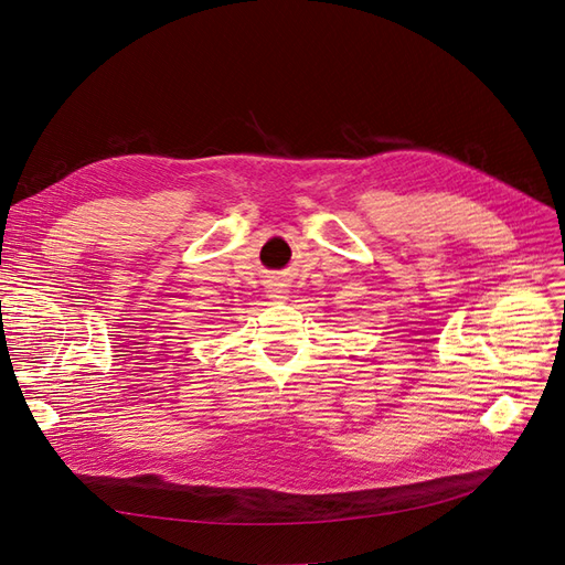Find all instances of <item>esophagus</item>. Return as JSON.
Instances as JSON below:
<instances>
[{"mask_svg": "<svg viewBox=\"0 0 565 565\" xmlns=\"http://www.w3.org/2000/svg\"><path fill=\"white\" fill-rule=\"evenodd\" d=\"M266 297L270 301H285V299H289V285H287V280L280 274L278 276H270L266 280Z\"/></svg>", "mask_w": 565, "mask_h": 565, "instance_id": "obj_1", "label": "esophagus"}]
</instances>
